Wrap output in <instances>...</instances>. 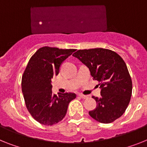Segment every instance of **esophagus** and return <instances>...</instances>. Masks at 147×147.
I'll use <instances>...</instances> for the list:
<instances>
[{
	"label": "esophagus",
	"instance_id": "obj_1",
	"mask_svg": "<svg viewBox=\"0 0 147 147\" xmlns=\"http://www.w3.org/2000/svg\"><path fill=\"white\" fill-rule=\"evenodd\" d=\"M78 96H79L81 98H84V99L88 98V96H85V95H83V94H79Z\"/></svg>",
	"mask_w": 147,
	"mask_h": 147
}]
</instances>
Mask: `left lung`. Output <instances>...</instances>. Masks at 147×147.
Returning a JSON list of instances; mask_svg holds the SVG:
<instances>
[{
    "mask_svg": "<svg viewBox=\"0 0 147 147\" xmlns=\"http://www.w3.org/2000/svg\"><path fill=\"white\" fill-rule=\"evenodd\" d=\"M73 56L100 82L101 96H92L97 105L89 111L90 116L102 123H112L120 117L129 105L132 92V82L124 60L113 51L102 48L78 50Z\"/></svg>",
    "mask_w": 147,
    "mask_h": 147,
    "instance_id": "left-lung-1",
    "label": "left lung"
}]
</instances>
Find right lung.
<instances>
[{"label":"right lung","mask_w":147,"mask_h":147,"mask_svg":"<svg viewBox=\"0 0 147 147\" xmlns=\"http://www.w3.org/2000/svg\"><path fill=\"white\" fill-rule=\"evenodd\" d=\"M76 49L42 47L31 57L22 81V93L28 111L37 122L52 125L66 116L68 105L76 98L72 92H52L51 79L58 75L61 64Z\"/></svg>","instance_id":"right-lung-1"}]
</instances>
